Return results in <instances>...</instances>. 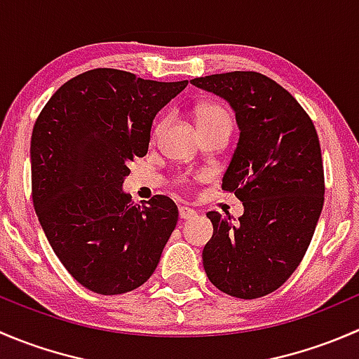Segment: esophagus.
<instances>
[{"mask_svg": "<svg viewBox=\"0 0 359 359\" xmlns=\"http://www.w3.org/2000/svg\"><path fill=\"white\" fill-rule=\"evenodd\" d=\"M198 213L194 212L193 208H189V206H180L179 208V217L182 220H187V219H193V217H196Z\"/></svg>", "mask_w": 359, "mask_h": 359, "instance_id": "1", "label": "esophagus"}]
</instances>
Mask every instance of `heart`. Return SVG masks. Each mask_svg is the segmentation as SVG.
I'll list each match as a JSON object with an SVG mask.
<instances>
[{
    "mask_svg": "<svg viewBox=\"0 0 359 359\" xmlns=\"http://www.w3.org/2000/svg\"><path fill=\"white\" fill-rule=\"evenodd\" d=\"M196 118H198V123L217 121V119H224V121L231 123L229 112H227L226 109H222L220 106H215V104H205V106H201L200 109L196 111ZM166 123H168V118H161L156 123V126H154V130H153L154 139L161 135L163 130L166 128Z\"/></svg>",
    "mask_w": 359,
    "mask_h": 359,
    "instance_id": "heart-1",
    "label": "heart"
}]
</instances>
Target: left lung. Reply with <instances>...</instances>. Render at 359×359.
I'll use <instances>...</instances> for the list:
<instances>
[{
  "label": "left lung",
  "mask_w": 359,
  "mask_h": 359,
  "mask_svg": "<svg viewBox=\"0 0 359 359\" xmlns=\"http://www.w3.org/2000/svg\"><path fill=\"white\" fill-rule=\"evenodd\" d=\"M229 102L240 140L222 189L245 213L208 212L213 236L203 248L208 280L227 295L259 299L278 290L306 255L325 201L316 128L300 104L274 79L234 71L191 79Z\"/></svg>",
  "instance_id": "1"
}]
</instances>
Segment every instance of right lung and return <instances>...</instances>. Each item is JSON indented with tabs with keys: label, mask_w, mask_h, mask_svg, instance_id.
Returning a JSON list of instances; mask_svg holds the SVG:
<instances>
[{
	"label": "right lung",
	"mask_w": 359,
	"mask_h": 359,
	"mask_svg": "<svg viewBox=\"0 0 359 359\" xmlns=\"http://www.w3.org/2000/svg\"><path fill=\"white\" fill-rule=\"evenodd\" d=\"M186 86L92 69L64 83L36 119V215L60 262L88 290L132 292L156 269L179 210L161 194L135 205L121 187L128 163L147 154L154 116Z\"/></svg>",
	"instance_id": "right-lung-1"
}]
</instances>
